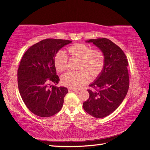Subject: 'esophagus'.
I'll use <instances>...</instances> for the list:
<instances>
[{
    "instance_id": "1",
    "label": "esophagus",
    "mask_w": 150,
    "mask_h": 150,
    "mask_svg": "<svg viewBox=\"0 0 150 150\" xmlns=\"http://www.w3.org/2000/svg\"><path fill=\"white\" fill-rule=\"evenodd\" d=\"M68 91H69V92H73V91H77V90L73 88H68Z\"/></svg>"
}]
</instances>
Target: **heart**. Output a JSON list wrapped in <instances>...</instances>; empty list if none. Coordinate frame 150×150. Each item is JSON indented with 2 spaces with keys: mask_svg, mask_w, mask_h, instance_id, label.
I'll return each mask as SVG.
<instances>
[{
  "mask_svg": "<svg viewBox=\"0 0 150 150\" xmlns=\"http://www.w3.org/2000/svg\"><path fill=\"white\" fill-rule=\"evenodd\" d=\"M71 57L79 60L78 71H69L63 74L62 83L63 85L73 88H79L89 81V75L92 78L100 74L105 65V55L100 50H91L87 45L76 44L68 48ZM54 65L58 71L67 69V57L64 52L59 51L55 55Z\"/></svg>",
  "mask_w": 150,
  "mask_h": 150,
  "instance_id": "1",
  "label": "heart"
}]
</instances>
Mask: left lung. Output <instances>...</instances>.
<instances>
[{"label":"left lung","mask_w":150,"mask_h":150,"mask_svg":"<svg viewBox=\"0 0 150 150\" xmlns=\"http://www.w3.org/2000/svg\"><path fill=\"white\" fill-rule=\"evenodd\" d=\"M105 55V65L100 74L89 85V98L83 104L84 110L93 117L101 118L110 115L125 98L129 88L128 62L117 45L106 38L91 39Z\"/></svg>","instance_id":"left-lung-1"}]
</instances>
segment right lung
Listing matches in <instances>:
<instances>
[{
    "label": "right lung",
    "mask_w": 150,
    "mask_h": 150,
    "mask_svg": "<svg viewBox=\"0 0 150 150\" xmlns=\"http://www.w3.org/2000/svg\"><path fill=\"white\" fill-rule=\"evenodd\" d=\"M72 41L45 39L28 50L18 69V85L20 96L27 108L40 117H50L62 109L68 93L64 87H55L59 81L56 75L54 57L61 48Z\"/></svg>",
    "instance_id": "obj_1"
}]
</instances>
